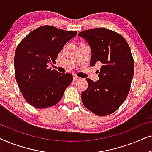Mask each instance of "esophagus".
I'll return each mask as SVG.
<instances>
[{
  "instance_id": "esophagus-1",
  "label": "esophagus",
  "mask_w": 152,
  "mask_h": 152,
  "mask_svg": "<svg viewBox=\"0 0 152 152\" xmlns=\"http://www.w3.org/2000/svg\"><path fill=\"white\" fill-rule=\"evenodd\" d=\"M80 79H81L80 77H79L76 76V75H75V76L73 77V80H74V81H78V80H80Z\"/></svg>"
}]
</instances>
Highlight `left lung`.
Returning <instances> with one entry per match:
<instances>
[{
	"label": "left lung",
	"mask_w": 152,
	"mask_h": 152,
	"mask_svg": "<svg viewBox=\"0 0 152 152\" xmlns=\"http://www.w3.org/2000/svg\"><path fill=\"white\" fill-rule=\"evenodd\" d=\"M78 35L91 48L90 65L102 64L99 80L86 79L88 86L82 93V103L97 115H109L121 106L129 92L134 72L130 48L123 37L107 28L84 30Z\"/></svg>",
	"instance_id": "1"
}]
</instances>
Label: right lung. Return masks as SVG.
<instances>
[{
	"label": "right lung",
	"instance_id": "obj_1",
	"mask_svg": "<svg viewBox=\"0 0 152 152\" xmlns=\"http://www.w3.org/2000/svg\"><path fill=\"white\" fill-rule=\"evenodd\" d=\"M77 33L43 26L32 31L16 48L14 60L16 82L23 96L34 107L55 105L72 82L71 74L51 70L48 64L55 63L64 45Z\"/></svg>",
	"mask_w": 152,
	"mask_h": 152
}]
</instances>
